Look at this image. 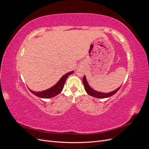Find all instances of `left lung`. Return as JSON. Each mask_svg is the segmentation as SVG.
<instances>
[{"label":"left lung","instance_id":"8db88e82","mask_svg":"<svg viewBox=\"0 0 149 149\" xmlns=\"http://www.w3.org/2000/svg\"><path fill=\"white\" fill-rule=\"evenodd\" d=\"M83 83L84 84L85 91L87 92V93L89 94V95L93 96L94 97H96V98H101V99L102 98H107V97H109L113 96L115 93L118 92V90L121 87V86H120V87L117 88L116 90H114V91H112L111 92L107 93L100 92V91H96V90H94V89H93L91 86H90L88 82L87 81V79H86V78L85 75L84 76V77L83 78Z\"/></svg>","mask_w":149,"mask_h":149}]
</instances>
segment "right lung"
<instances>
[{
  "instance_id": "add662e5",
  "label": "right lung",
  "mask_w": 149,
  "mask_h": 149,
  "mask_svg": "<svg viewBox=\"0 0 149 149\" xmlns=\"http://www.w3.org/2000/svg\"><path fill=\"white\" fill-rule=\"evenodd\" d=\"M74 71H71L68 73H66L65 75H63L62 77L60 79V80L50 88H48L46 90H44V91H34L30 89L31 93H32L34 95L37 96L41 98H52L54 96L58 95V94H60L61 91L63 89L64 84L65 83L66 80L67 78L68 77V76L73 73Z\"/></svg>"
}]
</instances>
